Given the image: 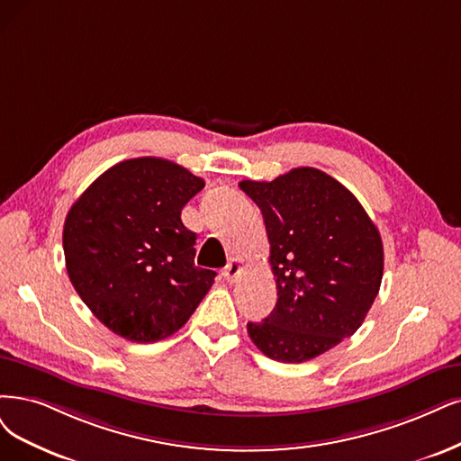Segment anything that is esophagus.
<instances>
[{
  "mask_svg": "<svg viewBox=\"0 0 461 461\" xmlns=\"http://www.w3.org/2000/svg\"><path fill=\"white\" fill-rule=\"evenodd\" d=\"M241 271H243V264H241V260H237V258H231L230 262H228V266L221 269V276H224V279L228 281V283H235L237 281V277L241 276Z\"/></svg>",
  "mask_w": 461,
  "mask_h": 461,
  "instance_id": "esophagus-1",
  "label": "esophagus"
}]
</instances>
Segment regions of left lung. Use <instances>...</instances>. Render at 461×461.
Segmentation results:
<instances>
[{"label": "left lung", "mask_w": 461, "mask_h": 461, "mask_svg": "<svg viewBox=\"0 0 461 461\" xmlns=\"http://www.w3.org/2000/svg\"><path fill=\"white\" fill-rule=\"evenodd\" d=\"M258 204L277 303L249 336L269 359L303 363L363 325L384 276L378 228L346 185L313 167L240 182Z\"/></svg>", "instance_id": "left-lung-1"}]
</instances>
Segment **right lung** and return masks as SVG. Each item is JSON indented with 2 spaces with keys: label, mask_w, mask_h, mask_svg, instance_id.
Returning a JSON list of instances; mask_svg holds the SVG:
<instances>
[{
  "label": "right lung",
  "mask_w": 461,
  "mask_h": 461,
  "mask_svg": "<svg viewBox=\"0 0 461 461\" xmlns=\"http://www.w3.org/2000/svg\"><path fill=\"white\" fill-rule=\"evenodd\" d=\"M204 187L161 158L127 159L100 175L68 211L62 245L68 277L113 334L151 344L175 334L216 274L197 267L184 204Z\"/></svg>",
  "instance_id": "obj_1"
}]
</instances>
